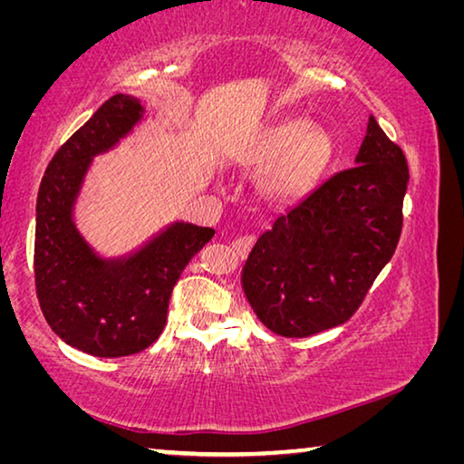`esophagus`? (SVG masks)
<instances>
[{
	"label": "esophagus",
	"mask_w": 464,
	"mask_h": 464,
	"mask_svg": "<svg viewBox=\"0 0 464 464\" xmlns=\"http://www.w3.org/2000/svg\"><path fill=\"white\" fill-rule=\"evenodd\" d=\"M254 241H256L254 235H241V237L233 241V249L237 251L239 256H246L247 251L251 249V246H254Z\"/></svg>",
	"instance_id": "obj_1"
}]
</instances>
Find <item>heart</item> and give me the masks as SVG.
<instances>
[{
  "instance_id": "obj_1",
  "label": "heart",
  "mask_w": 464,
  "mask_h": 464,
  "mask_svg": "<svg viewBox=\"0 0 464 464\" xmlns=\"http://www.w3.org/2000/svg\"><path fill=\"white\" fill-rule=\"evenodd\" d=\"M332 153V140L321 129L303 130V124L288 122L264 137L257 160L276 161L266 178V190L278 198L301 194L315 182Z\"/></svg>"
}]
</instances>
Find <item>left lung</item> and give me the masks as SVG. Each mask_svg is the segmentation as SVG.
Returning a JSON list of instances; mask_svg holds the SVG:
<instances>
[{"label": "left lung", "mask_w": 464, "mask_h": 464, "mask_svg": "<svg viewBox=\"0 0 464 464\" xmlns=\"http://www.w3.org/2000/svg\"><path fill=\"white\" fill-rule=\"evenodd\" d=\"M410 168L368 119L356 166L337 171L260 235L241 274L262 324L309 337L348 321L397 249Z\"/></svg>", "instance_id": "left-lung-1"}]
</instances>
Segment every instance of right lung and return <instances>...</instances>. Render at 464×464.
<instances>
[{
	"instance_id": "1",
	"label": "right lung",
	"mask_w": 464,
	"mask_h": 464,
	"mask_svg": "<svg viewBox=\"0 0 464 464\" xmlns=\"http://www.w3.org/2000/svg\"><path fill=\"white\" fill-rule=\"evenodd\" d=\"M139 100L116 93L75 130L46 168L36 200L34 285L46 324L63 342L100 358L149 348L168 321L171 290L213 239L208 227L176 223L124 260H102L72 218L93 155L135 127Z\"/></svg>"
}]
</instances>
